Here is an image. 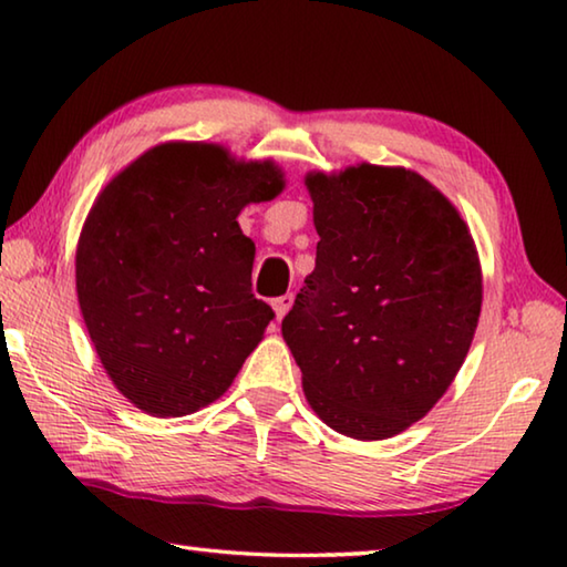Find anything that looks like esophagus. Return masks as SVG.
<instances>
[{
	"mask_svg": "<svg viewBox=\"0 0 567 567\" xmlns=\"http://www.w3.org/2000/svg\"><path fill=\"white\" fill-rule=\"evenodd\" d=\"M274 313H276V321H281L286 313L291 311V306H293V296L291 293H286V296H278V299H274Z\"/></svg>",
	"mask_w": 567,
	"mask_h": 567,
	"instance_id": "esophagus-1",
	"label": "esophagus"
}]
</instances>
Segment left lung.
I'll list each match as a JSON object with an SVG mask.
<instances>
[{"mask_svg": "<svg viewBox=\"0 0 567 567\" xmlns=\"http://www.w3.org/2000/svg\"><path fill=\"white\" fill-rule=\"evenodd\" d=\"M306 188L321 241L284 341L329 429L393 439L441 401L468 355L478 248L458 208L411 168L309 172Z\"/></svg>", "mask_w": 567, "mask_h": 567, "instance_id": "obj_1", "label": "left lung"}]
</instances>
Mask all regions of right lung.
<instances>
[{"mask_svg": "<svg viewBox=\"0 0 567 567\" xmlns=\"http://www.w3.org/2000/svg\"><path fill=\"white\" fill-rule=\"evenodd\" d=\"M284 186L271 158L166 142L96 196L76 244L79 309L106 375L138 411L196 413L261 343L274 311L251 293L256 246L236 216Z\"/></svg>", "mask_w": 567, "mask_h": 567, "instance_id": "right-lung-1", "label": "right lung"}]
</instances>
